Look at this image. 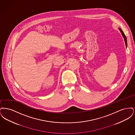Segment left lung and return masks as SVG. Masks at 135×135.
Segmentation results:
<instances>
[{
	"instance_id": "8db88e82",
	"label": "left lung",
	"mask_w": 135,
	"mask_h": 135,
	"mask_svg": "<svg viewBox=\"0 0 135 135\" xmlns=\"http://www.w3.org/2000/svg\"><path fill=\"white\" fill-rule=\"evenodd\" d=\"M119 29L120 31V32H121V33H122V36H123V38H124V41H125V43H126V46H127V37H126V36L125 35L124 33H123V31H122V29H121L120 28H119Z\"/></svg>"
}]
</instances>
